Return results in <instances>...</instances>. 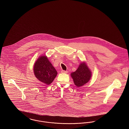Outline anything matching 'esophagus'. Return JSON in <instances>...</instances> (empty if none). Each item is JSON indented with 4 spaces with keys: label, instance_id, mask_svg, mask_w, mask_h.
<instances>
[{
    "label": "esophagus",
    "instance_id": "34e87169",
    "mask_svg": "<svg viewBox=\"0 0 129 129\" xmlns=\"http://www.w3.org/2000/svg\"><path fill=\"white\" fill-rule=\"evenodd\" d=\"M61 72L62 73H65V74H67L68 73L67 71H63V70Z\"/></svg>",
    "mask_w": 129,
    "mask_h": 129
}]
</instances>
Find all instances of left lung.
Wrapping results in <instances>:
<instances>
[{
  "label": "left lung",
  "mask_w": 129,
  "mask_h": 129,
  "mask_svg": "<svg viewBox=\"0 0 129 129\" xmlns=\"http://www.w3.org/2000/svg\"><path fill=\"white\" fill-rule=\"evenodd\" d=\"M74 84L79 87L87 83L91 76V72L89 70L86 63H81L77 70L71 74Z\"/></svg>",
  "instance_id": "1"
}]
</instances>
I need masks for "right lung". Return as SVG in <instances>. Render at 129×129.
I'll list each match as a JSON object with an SVG mask.
<instances>
[{
  "mask_svg": "<svg viewBox=\"0 0 129 129\" xmlns=\"http://www.w3.org/2000/svg\"><path fill=\"white\" fill-rule=\"evenodd\" d=\"M34 72L38 80L47 85L52 83L57 74L45 55L40 57L36 61Z\"/></svg>",
  "mask_w": 129,
  "mask_h": 129,
  "instance_id": "1",
  "label": "right lung"
}]
</instances>
